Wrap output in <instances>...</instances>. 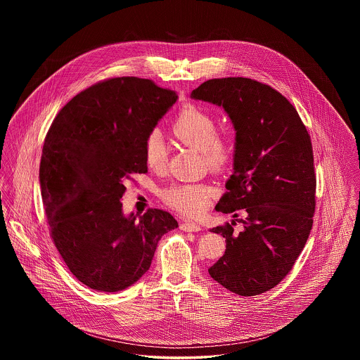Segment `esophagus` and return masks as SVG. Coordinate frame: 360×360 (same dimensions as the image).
I'll list each match as a JSON object with an SVG mask.
<instances>
[{
    "label": "esophagus",
    "instance_id": "34e87169",
    "mask_svg": "<svg viewBox=\"0 0 360 360\" xmlns=\"http://www.w3.org/2000/svg\"><path fill=\"white\" fill-rule=\"evenodd\" d=\"M181 229L185 232H198L201 231V226L195 223L181 224Z\"/></svg>",
    "mask_w": 360,
    "mask_h": 360
}]
</instances>
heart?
<instances>
[{"instance_id": "1", "label": "heart", "mask_w": 360, "mask_h": 360, "mask_svg": "<svg viewBox=\"0 0 360 360\" xmlns=\"http://www.w3.org/2000/svg\"><path fill=\"white\" fill-rule=\"evenodd\" d=\"M217 124L205 110L185 106L172 124V134L188 147L201 151L206 166L212 172H224L232 162L233 147L231 139L217 135ZM144 160L151 172H160L167 165V150L162 135L153 132L144 143ZM212 197V188L201 184L174 185L165 190L163 200L167 205L188 217H197L205 210Z\"/></svg>"}]
</instances>
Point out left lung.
<instances>
[{"mask_svg": "<svg viewBox=\"0 0 360 360\" xmlns=\"http://www.w3.org/2000/svg\"><path fill=\"white\" fill-rule=\"evenodd\" d=\"M190 97L223 108L235 129L233 172L216 205L233 220L210 229L221 233L226 248L207 271L235 294H262L290 273L313 225L310 136L281 93L250 78L209 79ZM236 221L243 224L241 233L234 231Z\"/></svg>", "mask_w": 360, "mask_h": 360, "instance_id": "8db88e82", "label": "left lung"}]
</instances>
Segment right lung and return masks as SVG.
<instances>
[{
	"instance_id": "add662e5",
	"label": "right lung",
	"mask_w": 360,
	"mask_h": 360,
	"mask_svg": "<svg viewBox=\"0 0 360 360\" xmlns=\"http://www.w3.org/2000/svg\"><path fill=\"white\" fill-rule=\"evenodd\" d=\"M150 79L121 77L90 86L58 113L44 140L39 181L56 250L72 275L97 291L124 290L147 273L170 213L124 214L134 174L147 172L144 143L176 103Z\"/></svg>"
}]
</instances>
